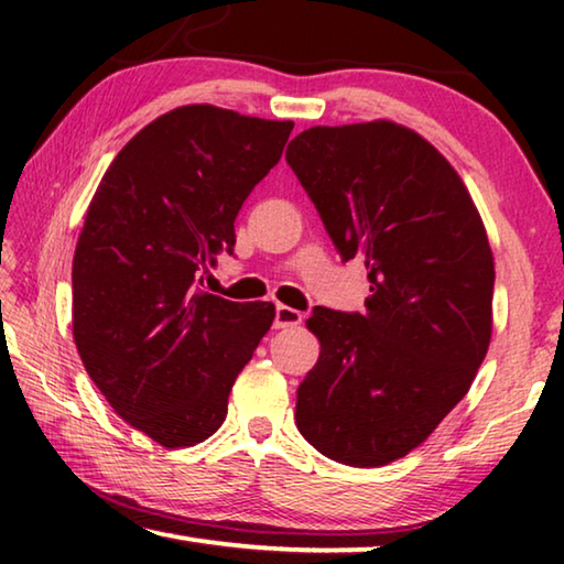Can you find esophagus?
<instances>
[{"label": "esophagus", "mask_w": 564, "mask_h": 564, "mask_svg": "<svg viewBox=\"0 0 564 564\" xmlns=\"http://www.w3.org/2000/svg\"><path fill=\"white\" fill-rule=\"evenodd\" d=\"M303 323V313L291 308V305H275V316H273V328H293Z\"/></svg>", "instance_id": "34e87169"}]
</instances>
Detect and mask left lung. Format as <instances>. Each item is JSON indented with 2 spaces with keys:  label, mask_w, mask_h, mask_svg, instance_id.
Returning a JSON list of instances; mask_svg holds the SVG:
<instances>
[{
  "label": "left lung",
  "mask_w": 564,
  "mask_h": 564,
  "mask_svg": "<svg viewBox=\"0 0 564 564\" xmlns=\"http://www.w3.org/2000/svg\"><path fill=\"white\" fill-rule=\"evenodd\" d=\"M285 161L343 261L362 259L366 313L316 308L318 362L295 425L318 453L378 467L427 441L470 390L492 336L495 263L470 191L395 121L311 127Z\"/></svg>",
  "instance_id": "8db88e82"
}]
</instances>
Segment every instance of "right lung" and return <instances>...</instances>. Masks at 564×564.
Listing matches in <instances>:
<instances>
[{"label": "right lung", "mask_w": 564, "mask_h": 564, "mask_svg": "<svg viewBox=\"0 0 564 564\" xmlns=\"http://www.w3.org/2000/svg\"><path fill=\"white\" fill-rule=\"evenodd\" d=\"M291 129L212 104L171 109L119 151L91 198L72 265L74 343L113 413L159 445L191 447L221 427L271 328V303L202 285Z\"/></svg>", "instance_id": "obj_1"}]
</instances>
